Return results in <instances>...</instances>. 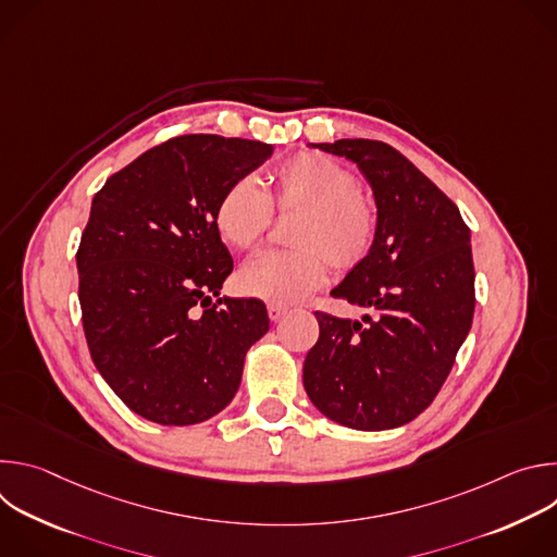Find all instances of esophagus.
I'll return each mask as SVG.
<instances>
[{
    "instance_id": "34e87169",
    "label": "esophagus",
    "mask_w": 557,
    "mask_h": 557,
    "mask_svg": "<svg viewBox=\"0 0 557 557\" xmlns=\"http://www.w3.org/2000/svg\"><path fill=\"white\" fill-rule=\"evenodd\" d=\"M267 310H269V317H271L273 322L282 320V317L288 312V308H286L284 304H269V306H267Z\"/></svg>"
}]
</instances>
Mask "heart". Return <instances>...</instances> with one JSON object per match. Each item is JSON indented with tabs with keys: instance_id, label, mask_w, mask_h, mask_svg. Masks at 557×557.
I'll list each match as a JSON object with an SVG mask.
<instances>
[{
	"instance_id": "heart-1",
	"label": "heart",
	"mask_w": 557,
	"mask_h": 557,
	"mask_svg": "<svg viewBox=\"0 0 557 557\" xmlns=\"http://www.w3.org/2000/svg\"><path fill=\"white\" fill-rule=\"evenodd\" d=\"M355 176L335 158L301 151L284 161L262 194L251 176L228 183L213 205V228L235 251L253 249L271 222V209L295 213L290 251H267L237 273V288L271 304H290L320 288L329 263L348 271L374 247L379 215L374 200L355 187Z\"/></svg>"
}]
</instances>
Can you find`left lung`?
Masks as SVG:
<instances>
[{
  "instance_id": "8db88e82",
  "label": "left lung",
  "mask_w": 557,
  "mask_h": 557,
  "mask_svg": "<svg viewBox=\"0 0 557 557\" xmlns=\"http://www.w3.org/2000/svg\"><path fill=\"white\" fill-rule=\"evenodd\" d=\"M355 163L379 228L372 251L333 297L361 320L314 312L320 339L304 359V387L331 421L379 432L417 419L445 383L473 320L471 235L458 207L381 140L308 143Z\"/></svg>"
}]
</instances>
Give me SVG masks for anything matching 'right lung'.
I'll list each match as a JSON object with an SVG mask.
<instances>
[{"label":"right lung","mask_w":557,"mask_h":557,"mask_svg":"<svg viewBox=\"0 0 557 557\" xmlns=\"http://www.w3.org/2000/svg\"><path fill=\"white\" fill-rule=\"evenodd\" d=\"M271 156L260 140L187 134L140 153L92 200L76 253L88 348L119 399L151 423L222 412L269 331L264 301L220 297L233 260L211 213L228 183Z\"/></svg>","instance_id":"obj_1"}]
</instances>
